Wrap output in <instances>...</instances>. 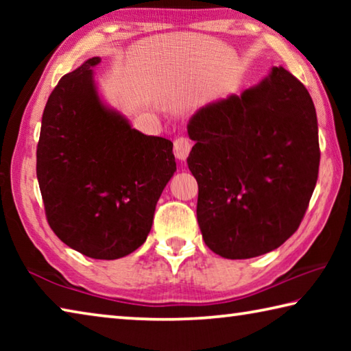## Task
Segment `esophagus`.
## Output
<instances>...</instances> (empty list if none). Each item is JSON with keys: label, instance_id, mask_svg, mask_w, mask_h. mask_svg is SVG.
<instances>
[{"label": "esophagus", "instance_id": "esophagus-1", "mask_svg": "<svg viewBox=\"0 0 351 351\" xmlns=\"http://www.w3.org/2000/svg\"><path fill=\"white\" fill-rule=\"evenodd\" d=\"M192 141L186 136H180V138L175 139L173 142V147H175V156L178 159H181V161H186L190 150H192Z\"/></svg>", "mask_w": 351, "mask_h": 351}]
</instances>
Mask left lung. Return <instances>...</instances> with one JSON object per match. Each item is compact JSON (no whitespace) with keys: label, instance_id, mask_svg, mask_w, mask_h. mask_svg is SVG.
Returning <instances> with one entry per match:
<instances>
[{"label":"left lung","instance_id":"obj_1","mask_svg":"<svg viewBox=\"0 0 351 351\" xmlns=\"http://www.w3.org/2000/svg\"><path fill=\"white\" fill-rule=\"evenodd\" d=\"M187 132L197 218L210 251L241 260L283 245L319 175L316 108L304 83L272 68L258 86L201 108Z\"/></svg>","mask_w":351,"mask_h":351}]
</instances>
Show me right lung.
<instances>
[{"instance_id": "add662e5", "label": "right lung", "mask_w": 351, "mask_h": 351, "mask_svg": "<svg viewBox=\"0 0 351 351\" xmlns=\"http://www.w3.org/2000/svg\"><path fill=\"white\" fill-rule=\"evenodd\" d=\"M99 62L63 75L47 99L37 178L58 239L86 257L114 260L144 245L176 162L169 139L139 133L102 105L91 69Z\"/></svg>"}]
</instances>
